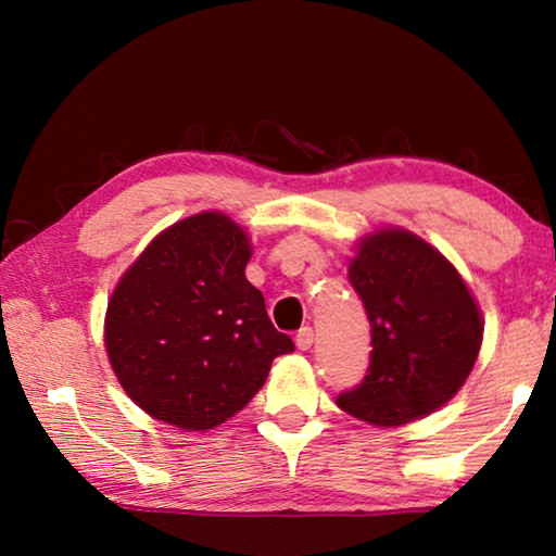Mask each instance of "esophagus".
I'll use <instances>...</instances> for the list:
<instances>
[{"instance_id": "esophagus-1", "label": "esophagus", "mask_w": 556, "mask_h": 556, "mask_svg": "<svg viewBox=\"0 0 556 556\" xmlns=\"http://www.w3.org/2000/svg\"><path fill=\"white\" fill-rule=\"evenodd\" d=\"M312 345H314V331L312 328H301L296 333V348L299 351H308Z\"/></svg>"}]
</instances>
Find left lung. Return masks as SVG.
Masks as SVG:
<instances>
[{
  "label": "left lung",
  "mask_w": 556,
  "mask_h": 556,
  "mask_svg": "<svg viewBox=\"0 0 556 556\" xmlns=\"http://www.w3.org/2000/svg\"><path fill=\"white\" fill-rule=\"evenodd\" d=\"M370 318V368L338 407L375 427L425 419L454 397L483 343V314L458 269L404 228H380L348 262Z\"/></svg>",
  "instance_id": "8db88e82"
}]
</instances>
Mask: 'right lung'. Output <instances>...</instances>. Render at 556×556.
Here are the masks:
<instances>
[{"label": "right lung", "mask_w": 556, "mask_h": 556, "mask_svg": "<svg viewBox=\"0 0 556 556\" xmlns=\"http://www.w3.org/2000/svg\"><path fill=\"white\" fill-rule=\"evenodd\" d=\"M252 244L230 215L168 225L108 301L105 351L127 397L149 417L205 431L238 414L271 361L294 351L244 277Z\"/></svg>", "instance_id": "add662e5"}]
</instances>
